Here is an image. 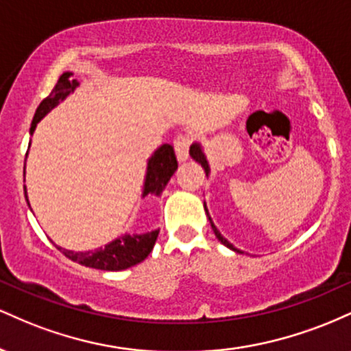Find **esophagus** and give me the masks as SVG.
Masks as SVG:
<instances>
[{
	"instance_id": "1",
	"label": "esophagus",
	"mask_w": 351,
	"mask_h": 351,
	"mask_svg": "<svg viewBox=\"0 0 351 351\" xmlns=\"http://www.w3.org/2000/svg\"><path fill=\"white\" fill-rule=\"evenodd\" d=\"M173 145H175V152H176V156H178L180 162H184V160H186L188 155H189V145H191V136L186 135V134H180L175 138Z\"/></svg>"
}]
</instances>
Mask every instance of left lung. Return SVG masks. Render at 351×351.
Wrapping results in <instances>:
<instances>
[{
  "label": "left lung",
  "instance_id": "obj_1",
  "mask_svg": "<svg viewBox=\"0 0 351 351\" xmlns=\"http://www.w3.org/2000/svg\"><path fill=\"white\" fill-rule=\"evenodd\" d=\"M189 155L193 156V158L196 160V162L198 163H201V167L204 168V171H206V176H208V173H209V168H208V162H206V158H204V155H203V152H201V148H199V145H191V148H189ZM206 208V206H204ZM206 213H208V209H206ZM209 223H211V228H213V231H215V234H216V237L217 239L221 241V243H223L224 245H226V247H229V249H232V251H236V252H241L239 249H236L234 245H232L231 243H229V241H226L224 239L223 236H221V232L217 231L216 229V226L215 224H213V221H211V217H209Z\"/></svg>",
  "mask_w": 351,
  "mask_h": 351
}]
</instances>
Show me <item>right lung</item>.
<instances>
[{"label": "right lung", "mask_w": 351, "mask_h": 351, "mask_svg": "<svg viewBox=\"0 0 351 351\" xmlns=\"http://www.w3.org/2000/svg\"><path fill=\"white\" fill-rule=\"evenodd\" d=\"M71 72H64L59 77L58 84H56L54 88L51 90V94L39 104L38 108H36V114L29 130L31 134L34 132L36 123H38L52 107L58 106L59 100H62L71 90H74L75 86H77V80H71ZM176 168H178V160H176L175 150H173L171 145L165 143L162 148H158V150L155 152V155H153L150 162H148L143 196H147L148 193H153V195L156 196L162 195L163 188L167 186L168 180L171 178L173 173L176 171ZM158 232L160 231H152L148 232V234L123 236L112 241V243L107 244L104 249L100 247L88 252H74L62 247L58 249L64 254V256L69 257L71 261L86 265V267L100 269V271H123V269L132 267V265L147 259V256L152 252L153 245L156 243Z\"/></svg>", "instance_id": "1"}]
</instances>
